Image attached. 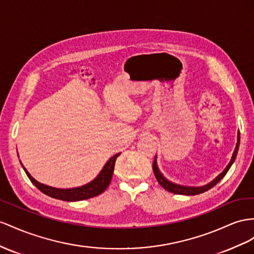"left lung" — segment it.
I'll use <instances>...</instances> for the list:
<instances>
[{"label": "left lung", "instance_id": "1", "mask_svg": "<svg viewBox=\"0 0 254 254\" xmlns=\"http://www.w3.org/2000/svg\"><path fill=\"white\" fill-rule=\"evenodd\" d=\"M240 134L238 133V140H237V145H236V148H235V151H234L233 153V157L231 159V162L229 163V165L226 166L225 170L221 173L219 176L214 179L213 181H211L210 184H208L204 187H199V188H192V187H184V186H178V185H175V184H172L171 181H168L167 179L164 178L163 175L161 174V172L159 171V168L157 166V158H154V161H153V164H152V168H153V173H154V176L155 178H157L158 183L164 188V189L168 192H172L174 194H183V195H196V194H200L203 192H206L209 189H211V188H213L214 186H216L219 181L222 179L226 173L229 172V170L231 168L232 164L234 163V161H235L236 159V155H237V152H238V148H239V141H240Z\"/></svg>", "mask_w": 254, "mask_h": 254}]
</instances>
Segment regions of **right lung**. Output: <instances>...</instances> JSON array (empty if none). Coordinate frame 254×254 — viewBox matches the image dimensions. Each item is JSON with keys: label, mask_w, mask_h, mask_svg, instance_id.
<instances>
[{"label": "right lung", "mask_w": 254, "mask_h": 254, "mask_svg": "<svg viewBox=\"0 0 254 254\" xmlns=\"http://www.w3.org/2000/svg\"><path fill=\"white\" fill-rule=\"evenodd\" d=\"M119 154L120 153H117L113 158H110L108 160L105 166L103 167L102 172L99 174V176H97L93 181H91L90 184L86 186L74 188V189H56V188H51L48 186H45L43 184H40L38 181H36L33 177L31 176V175L28 173V171L23 167V165L22 167L25 174H27V176L31 180V183L44 194H46L48 196L57 198V199L75 201V200H82V199L94 197L96 195L103 193L107 189L110 181H112L114 170H115V163H116L117 158L119 157Z\"/></svg>", "instance_id": "add662e5"}]
</instances>
